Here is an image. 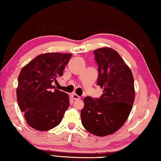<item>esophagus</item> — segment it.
Here are the masks:
<instances>
[{"mask_svg":"<svg viewBox=\"0 0 161 161\" xmlns=\"http://www.w3.org/2000/svg\"><path fill=\"white\" fill-rule=\"evenodd\" d=\"M71 97H72V98L74 100H79V99H80V97L79 95H76V94H72L71 95Z\"/></svg>","mask_w":161,"mask_h":161,"instance_id":"34e87169","label":"esophagus"}]
</instances>
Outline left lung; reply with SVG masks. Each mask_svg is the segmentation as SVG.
Wrapping results in <instances>:
<instances>
[{
  "instance_id": "left-lung-1",
  "label": "left lung",
  "mask_w": 161,
  "mask_h": 161,
  "mask_svg": "<svg viewBox=\"0 0 161 161\" xmlns=\"http://www.w3.org/2000/svg\"><path fill=\"white\" fill-rule=\"evenodd\" d=\"M98 66L97 85L103 89L99 98L87 96L81 111V124L95 135L114 133L125 123L134 100L132 73L116 50L103 47L94 50Z\"/></svg>"
}]
</instances>
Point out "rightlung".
I'll use <instances>...</instances> for the list:
<instances>
[{"instance_id":"obj_1","label":"right lung","mask_w":161,"mask_h":161,"mask_svg":"<svg viewBox=\"0 0 161 161\" xmlns=\"http://www.w3.org/2000/svg\"><path fill=\"white\" fill-rule=\"evenodd\" d=\"M71 53H48L35 57L21 69L16 90L17 102L27 124L39 131L61 123L69 107V95L55 89Z\"/></svg>"}]
</instances>
